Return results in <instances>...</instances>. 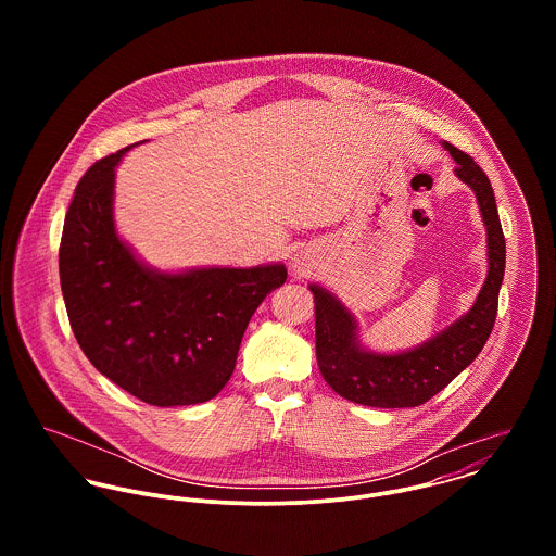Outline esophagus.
<instances>
[{"label": "esophagus", "instance_id": "1", "mask_svg": "<svg viewBox=\"0 0 556 556\" xmlns=\"http://www.w3.org/2000/svg\"><path fill=\"white\" fill-rule=\"evenodd\" d=\"M311 265H313L311 256H306V254H295V258H293V267H295V271H298V274H304Z\"/></svg>", "mask_w": 556, "mask_h": 556}]
</instances>
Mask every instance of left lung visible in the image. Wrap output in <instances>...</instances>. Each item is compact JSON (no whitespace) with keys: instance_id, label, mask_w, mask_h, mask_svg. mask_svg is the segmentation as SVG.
<instances>
[{"instance_id":"left-lung-1","label":"left lung","mask_w":556,"mask_h":556,"mask_svg":"<svg viewBox=\"0 0 556 556\" xmlns=\"http://www.w3.org/2000/svg\"><path fill=\"white\" fill-rule=\"evenodd\" d=\"M458 164L456 175L476 192L488 236V274L476 304L430 340L400 353H377L362 344L359 325L327 289L315 295L318 370L327 386L351 402L379 408L419 406L450 386L483 349L494 327L505 274V238L490 179L469 154L443 141Z\"/></svg>"}]
</instances>
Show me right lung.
I'll return each mask as SVG.
<instances>
[{
	"label": "right lung",
	"instance_id": "right-lung-1",
	"mask_svg": "<svg viewBox=\"0 0 556 556\" xmlns=\"http://www.w3.org/2000/svg\"><path fill=\"white\" fill-rule=\"evenodd\" d=\"M98 160L75 190L60 243L71 327L93 368L154 406L207 402L231 379L243 331L285 285V263L160 271L117 236L115 166Z\"/></svg>",
	"mask_w": 556,
	"mask_h": 556
}]
</instances>
